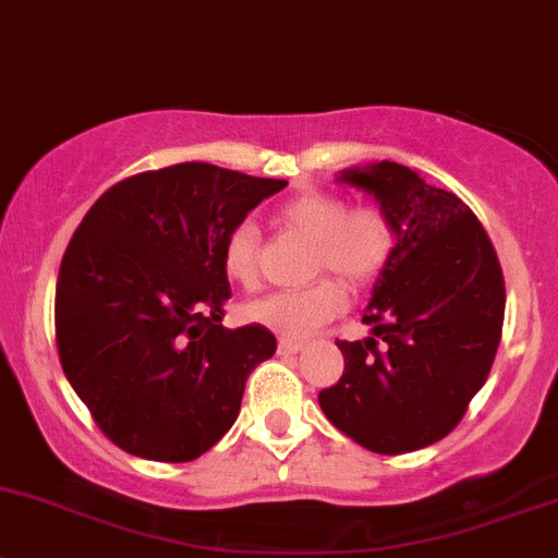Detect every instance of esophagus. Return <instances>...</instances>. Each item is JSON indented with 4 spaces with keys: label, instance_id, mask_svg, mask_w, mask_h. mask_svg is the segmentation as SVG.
I'll return each instance as SVG.
<instances>
[{
    "label": "esophagus",
    "instance_id": "obj_1",
    "mask_svg": "<svg viewBox=\"0 0 558 558\" xmlns=\"http://www.w3.org/2000/svg\"><path fill=\"white\" fill-rule=\"evenodd\" d=\"M303 349L301 341H290V338H281L279 341V354H298Z\"/></svg>",
    "mask_w": 558,
    "mask_h": 558
}]
</instances>
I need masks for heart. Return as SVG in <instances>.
<instances>
[{
    "instance_id": "b5f03b06",
    "label": "heart",
    "mask_w": 558,
    "mask_h": 558,
    "mask_svg": "<svg viewBox=\"0 0 558 558\" xmlns=\"http://www.w3.org/2000/svg\"><path fill=\"white\" fill-rule=\"evenodd\" d=\"M279 222L314 241V271H330L347 284L373 279L389 260L395 233L387 215L373 206L349 209L341 195L303 193L279 209ZM260 233L244 220L222 241V268L241 287L257 281ZM343 287L336 279H319L303 290H277L241 306V317L268 327L284 338H306L343 312Z\"/></svg>"
}]
</instances>
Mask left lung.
I'll list each match as a JSON object with an SVG mask.
<instances>
[{
  "instance_id": "left-lung-1",
  "label": "left lung",
  "mask_w": 558,
  "mask_h": 558,
  "mask_svg": "<svg viewBox=\"0 0 558 558\" xmlns=\"http://www.w3.org/2000/svg\"><path fill=\"white\" fill-rule=\"evenodd\" d=\"M336 182L376 201L395 246L365 308L371 336L336 341L343 376L322 389L319 408L367 451L424 449L486 384L502 336V268L473 209L408 166H352Z\"/></svg>"
}]
</instances>
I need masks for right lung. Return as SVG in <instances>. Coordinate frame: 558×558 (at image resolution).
<instances>
[{"instance_id": "1", "label": "right lung", "mask_w": 558, "mask_h": 558, "mask_svg": "<svg viewBox=\"0 0 558 558\" xmlns=\"http://www.w3.org/2000/svg\"><path fill=\"white\" fill-rule=\"evenodd\" d=\"M284 187L177 163L109 187L77 226L56 284V341L72 389L123 451L191 462L233 427L277 338L222 327V241Z\"/></svg>"}]
</instances>
